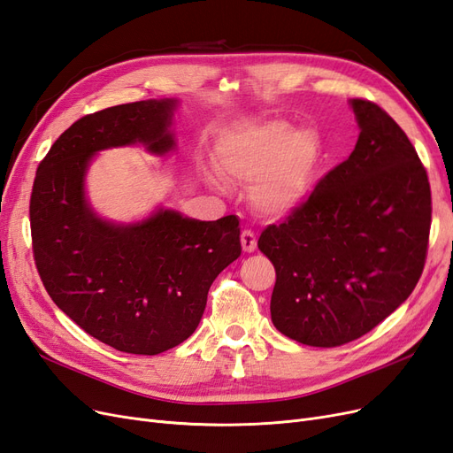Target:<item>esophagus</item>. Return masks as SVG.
Instances as JSON below:
<instances>
[{"instance_id":"1","label":"esophagus","mask_w":453,"mask_h":453,"mask_svg":"<svg viewBox=\"0 0 453 453\" xmlns=\"http://www.w3.org/2000/svg\"><path fill=\"white\" fill-rule=\"evenodd\" d=\"M240 242H242V247H243L245 253H253L257 249V236H255V232H251V230H243L242 236H240Z\"/></svg>"}]
</instances>
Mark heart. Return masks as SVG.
Masks as SVG:
<instances>
[{
	"label": "heart",
	"mask_w": 453,
	"mask_h": 453,
	"mask_svg": "<svg viewBox=\"0 0 453 453\" xmlns=\"http://www.w3.org/2000/svg\"><path fill=\"white\" fill-rule=\"evenodd\" d=\"M320 161L319 136L313 131H294L283 121L234 134L217 153L221 174L253 185V206L266 217H288L305 204Z\"/></svg>",
	"instance_id": "b5f03b06"
}]
</instances>
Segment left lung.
Segmentation results:
<instances>
[{"label":"left lung","instance_id":"obj_1","mask_svg":"<svg viewBox=\"0 0 453 453\" xmlns=\"http://www.w3.org/2000/svg\"><path fill=\"white\" fill-rule=\"evenodd\" d=\"M350 104L360 126L350 157L258 238L275 268L272 322L309 347H341L371 332L409 298L427 257L426 166L379 104Z\"/></svg>","mask_w":453,"mask_h":453}]
</instances>
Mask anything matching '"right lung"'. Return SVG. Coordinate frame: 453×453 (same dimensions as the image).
<instances>
[{"mask_svg":"<svg viewBox=\"0 0 453 453\" xmlns=\"http://www.w3.org/2000/svg\"><path fill=\"white\" fill-rule=\"evenodd\" d=\"M176 101H138L74 121L41 161L29 198L31 243L46 292L86 334L119 352L155 356L189 337L215 277L242 255L240 221L159 210L136 225L99 219L84 176L99 150L174 148Z\"/></svg>","mask_w":453,"mask_h":453,"instance_id":"1","label":"right lung"}]
</instances>
